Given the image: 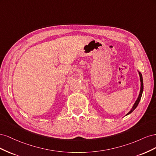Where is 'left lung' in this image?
I'll return each instance as SVG.
<instances>
[{
    "label": "left lung",
    "mask_w": 156,
    "mask_h": 156,
    "mask_svg": "<svg viewBox=\"0 0 156 156\" xmlns=\"http://www.w3.org/2000/svg\"><path fill=\"white\" fill-rule=\"evenodd\" d=\"M139 76H140V94H139V97H138V98H137V100H136V101H135V104L133 105V107H132L131 110L128 113H127V114L126 115L130 114V113H131L132 112H133V111L135 109L136 107H137V105H138V104H139V103L140 100L141 96H142L143 92V80L142 74H141L140 72H139Z\"/></svg>",
    "instance_id": "8db88e82"
}]
</instances>
